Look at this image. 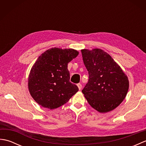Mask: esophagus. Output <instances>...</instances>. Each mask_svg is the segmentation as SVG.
Masks as SVG:
<instances>
[{
  "mask_svg": "<svg viewBox=\"0 0 146 146\" xmlns=\"http://www.w3.org/2000/svg\"><path fill=\"white\" fill-rule=\"evenodd\" d=\"M77 86H78V89H79V90H81V89H82V85L81 83H78V84H77Z\"/></svg>",
  "mask_w": 146,
  "mask_h": 146,
  "instance_id": "esophagus-1",
  "label": "esophagus"
}]
</instances>
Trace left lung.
I'll return each instance as SVG.
<instances>
[{
    "label": "left lung",
    "instance_id": "left-lung-1",
    "mask_svg": "<svg viewBox=\"0 0 146 146\" xmlns=\"http://www.w3.org/2000/svg\"><path fill=\"white\" fill-rule=\"evenodd\" d=\"M89 79L82 93L88 104L100 113L113 110L127 94V76L113 59L101 49H82Z\"/></svg>",
    "mask_w": 146,
    "mask_h": 146
}]
</instances>
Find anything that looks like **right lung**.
Returning <instances> with one entry per match:
<instances>
[{"mask_svg":"<svg viewBox=\"0 0 146 146\" xmlns=\"http://www.w3.org/2000/svg\"><path fill=\"white\" fill-rule=\"evenodd\" d=\"M73 49L53 48L41 54L31 70L28 88L41 106L54 109L65 104L78 91L70 82L68 64L78 55Z\"/></svg>","mask_w":146,"mask_h":146,"instance_id":"add662e5","label":"right lung"}]
</instances>
